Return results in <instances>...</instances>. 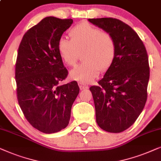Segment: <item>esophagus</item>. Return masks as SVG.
I'll use <instances>...</instances> for the list:
<instances>
[{"instance_id":"obj_1","label":"esophagus","mask_w":161,"mask_h":161,"mask_svg":"<svg viewBox=\"0 0 161 161\" xmlns=\"http://www.w3.org/2000/svg\"><path fill=\"white\" fill-rule=\"evenodd\" d=\"M78 85H79V88H80V90H85V89H87L88 88V86L86 85H84L83 83L82 82H78Z\"/></svg>"}]
</instances>
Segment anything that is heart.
<instances>
[{
    "label": "heart",
    "instance_id": "heart-1",
    "mask_svg": "<svg viewBox=\"0 0 161 161\" xmlns=\"http://www.w3.org/2000/svg\"><path fill=\"white\" fill-rule=\"evenodd\" d=\"M71 40L61 37L58 41L59 56L66 65H76L80 53L84 51L83 63L70 70L72 79L88 83L99 74L100 69L110 67L116 54V43L110 33L102 31L87 23H82L70 31Z\"/></svg>",
    "mask_w": 161,
    "mask_h": 161
}]
</instances>
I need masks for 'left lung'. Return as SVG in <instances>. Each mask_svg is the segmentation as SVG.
<instances>
[{"label": "left lung", "instance_id": "1", "mask_svg": "<svg viewBox=\"0 0 161 161\" xmlns=\"http://www.w3.org/2000/svg\"><path fill=\"white\" fill-rule=\"evenodd\" d=\"M110 33L116 43L114 61L98 86L90 87L100 128L118 133L128 129L142 112L149 79L147 50L130 25L112 18L88 19Z\"/></svg>", "mask_w": 161, "mask_h": 161}]
</instances>
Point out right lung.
<instances>
[{"instance_id":"add662e5","label":"right lung","mask_w":161,"mask_h":161,"mask_svg":"<svg viewBox=\"0 0 161 161\" xmlns=\"http://www.w3.org/2000/svg\"><path fill=\"white\" fill-rule=\"evenodd\" d=\"M72 19L47 17L28 30L19 46L15 65L17 96L32 127L46 134L67 127L79 93L76 81L59 85L68 76L58 41Z\"/></svg>"}]
</instances>
